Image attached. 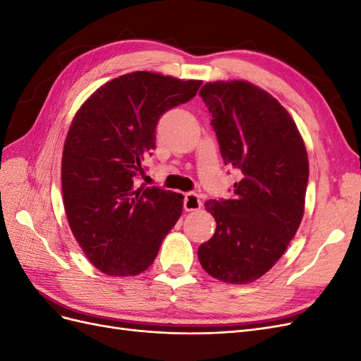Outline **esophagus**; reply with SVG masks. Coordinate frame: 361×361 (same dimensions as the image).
Wrapping results in <instances>:
<instances>
[{
    "label": "esophagus",
    "mask_w": 361,
    "mask_h": 361,
    "mask_svg": "<svg viewBox=\"0 0 361 361\" xmlns=\"http://www.w3.org/2000/svg\"><path fill=\"white\" fill-rule=\"evenodd\" d=\"M202 207V200L200 197L195 192H187L185 194V199H183V209L187 212L191 211H197Z\"/></svg>",
    "instance_id": "obj_1"
}]
</instances>
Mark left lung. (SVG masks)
I'll use <instances>...</instances> for the list:
<instances>
[{"label":"left lung","instance_id":"1","mask_svg":"<svg viewBox=\"0 0 361 361\" xmlns=\"http://www.w3.org/2000/svg\"><path fill=\"white\" fill-rule=\"evenodd\" d=\"M226 166L241 171L232 199L209 200L216 228L199 247L212 277L245 285L277 264L304 214L309 158L293 118L248 81L206 82L199 93Z\"/></svg>","mask_w":361,"mask_h":361}]
</instances>
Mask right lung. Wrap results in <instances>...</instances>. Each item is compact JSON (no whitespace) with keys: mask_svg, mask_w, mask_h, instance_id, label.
Segmentation results:
<instances>
[{"mask_svg":"<svg viewBox=\"0 0 361 361\" xmlns=\"http://www.w3.org/2000/svg\"><path fill=\"white\" fill-rule=\"evenodd\" d=\"M202 81L133 72L99 87L64 141L61 190L71 231L93 267L129 277L146 271L182 214L183 195L135 179L155 149L161 116L188 102Z\"/></svg>","mask_w":361,"mask_h":361,"instance_id":"obj_1","label":"right lung"}]
</instances>
